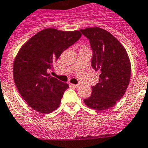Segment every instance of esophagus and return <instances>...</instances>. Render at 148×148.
<instances>
[{
  "label": "esophagus",
  "mask_w": 148,
  "mask_h": 148,
  "mask_svg": "<svg viewBox=\"0 0 148 148\" xmlns=\"http://www.w3.org/2000/svg\"><path fill=\"white\" fill-rule=\"evenodd\" d=\"M71 86L72 87H74V88H79V86H80V85L79 84H71Z\"/></svg>",
  "instance_id": "esophagus-1"
}]
</instances>
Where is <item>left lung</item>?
Listing matches in <instances>:
<instances>
[{"label": "left lung", "instance_id": "left-lung-1", "mask_svg": "<svg viewBox=\"0 0 148 148\" xmlns=\"http://www.w3.org/2000/svg\"><path fill=\"white\" fill-rule=\"evenodd\" d=\"M80 32L89 40L93 51L92 67L101 74L91 96L83 101L95 110H108L121 99L129 86L130 60L124 46L106 29L95 27Z\"/></svg>", "mask_w": 148, "mask_h": 148}]
</instances>
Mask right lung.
I'll list each match as a JSON object with an SVG mask.
<instances>
[{"mask_svg": "<svg viewBox=\"0 0 148 148\" xmlns=\"http://www.w3.org/2000/svg\"><path fill=\"white\" fill-rule=\"evenodd\" d=\"M79 30L42 29L21 47L13 63V79L19 93L32 109L49 114L60 106L69 84L47 73L61 53L79 39Z\"/></svg>", "mask_w": 148, "mask_h": 148, "instance_id": "1", "label": "right lung"}]
</instances>
